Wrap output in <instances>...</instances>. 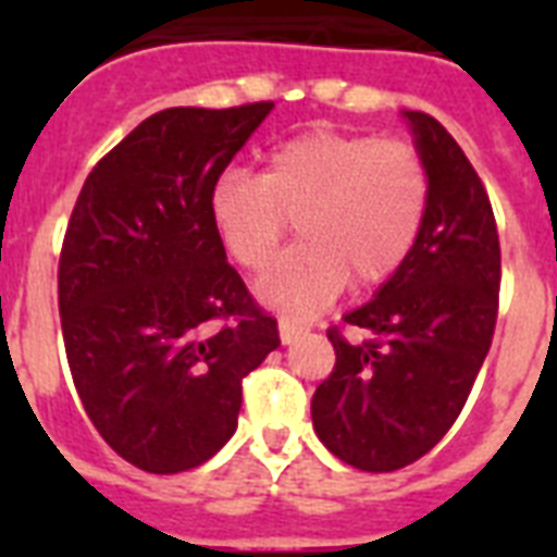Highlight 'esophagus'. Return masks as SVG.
I'll return each instance as SVG.
<instances>
[{
    "mask_svg": "<svg viewBox=\"0 0 557 557\" xmlns=\"http://www.w3.org/2000/svg\"><path fill=\"white\" fill-rule=\"evenodd\" d=\"M306 326L304 323H295V321H288V318H280V341L283 344H295V341H300L306 335Z\"/></svg>",
    "mask_w": 557,
    "mask_h": 557,
    "instance_id": "34e87169",
    "label": "esophagus"
}]
</instances>
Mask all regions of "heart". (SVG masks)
Masks as SVG:
<instances>
[{
  "mask_svg": "<svg viewBox=\"0 0 557 557\" xmlns=\"http://www.w3.org/2000/svg\"><path fill=\"white\" fill-rule=\"evenodd\" d=\"M431 176L413 144L318 126L277 144L260 176L227 170L210 185L208 216L236 265L262 271L295 219V245L260 280V297L306 318L344 286L387 283L413 251Z\"/></svg>",
  "mask_w": 557,
  "mask_h": 557,
  "instance_id": "1",
  "label": "heart"
}]
</instances>
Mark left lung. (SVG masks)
I'll return each mask as SVG.
<instances>
[{"instance_id": "8db88e82", "label": "left lung", "mask_w": 557, "mask_h": 557, "mask_svg": "<svg viewBox=\"0 0 557 557\" xmlns=\"http://www.w3.org/2000/svg\"><path fill=\"white\" fill-rule=\"evenodd\" d=\"M431 176L422 234L407 262L330 335L335 367L312 396L321 442L347 466L384 474L450 431L483 367L500 306V236L483 182L454 135L405 112Z\"/></svg>"}]
</instances>
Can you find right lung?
I'll return each instance as SVG.
<instances>
[{
  "label": "right lung",
  "mask_w": 557,
  "mask_h": 557,
  "mask_svg": "<svg viewBox=\"0 0 557 557\" xmlns=\"http://www.w3.org/2000/svg\"><path fill=\"white\" fill-rule=\"evenodd\" d=\"M176 107L91 168L65 227L57 300L74 387L117 457L150 474L208 462L243 379L280 347L208 216V193L271 112Z\"/></svg>",
  "instance_id": "add662e5"
}]
</instances>
